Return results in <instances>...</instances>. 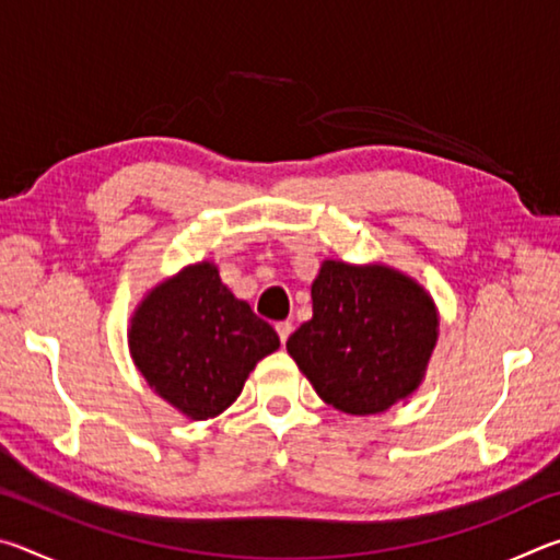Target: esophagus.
<instances>
[{"mask_svg": "<svg viewBox=\"0 0 560 560\" xmlns=\"http://www.w3.org/2000/svg\"><path fill=\"white\" fill-rule=\"evenodd\" d=\"M291 330H293L291 320H279V324H277V334H279V338H281V343H287L289 336H291Z\"/></svg>", "mask_w": 560, "mask_h": 560, "instance_id": "esophagus-1", "label": "esophagus"}]
</instances>
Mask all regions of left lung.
I'll use <instances>...</instances> for the list:
<instances>
[{"label": "left lung", "mask_w": 560, "mask_h": 560, "mask_svg": "<svg viewBox=\"0 0 560 560\" xmlns=\"http://www.w3.org/2000/svg\"><path fill=\"white\" fill-rule=\"evenodd\" d=\"M314 318L287 340L318 397L377 415L412 395L438 343V308L415 279L383 264L326 259L311 283Z\"/></svg>", "instance_id": "left-lung-1"}]
</instances>
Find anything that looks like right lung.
<instances>
[{
    "mask_svg": "<svg viewBox=\"0 0 560 560\" xmlns=\"http://www.w3.org/2000/svg\"><path fill=\"white\" fill-rule=\"evenodd\" d=\"M132 363L189 420H210L240 397L279 336L234 299L214 264L200 261L158 283L130 318Z\"/></svg>",
    "mask_w": 560,
    "mask_h": 560,
    "instance_id": "right-lung-1",
    "label": "right lung"
}]
</instances>
